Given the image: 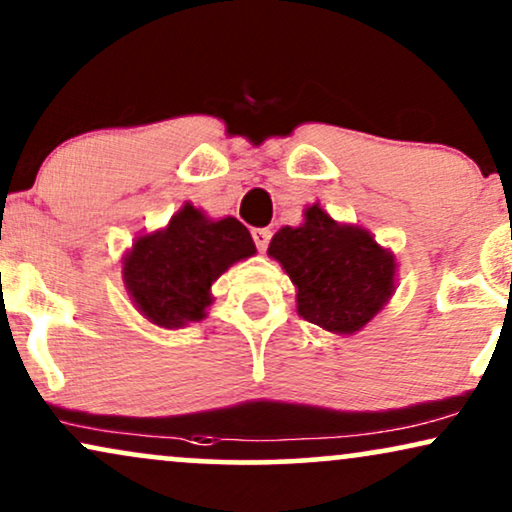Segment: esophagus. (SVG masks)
Listing matches in <instances>:
<instances>
[{"mask_svg":"<svg viewBox=\"0 0 512 512\" xmlns=\"http://www.w3.org/2000/svg\"><path fill=\"white\" fill-rule=\"evenodd\" d=\"M252 241H255L257 250L264 252L269 248V241H271V231L269 229H252Z\"/></svg>","mask_w":512,"mask_h":512,"instance_id":"34e87169","label":"esophagus"}]
</instances>
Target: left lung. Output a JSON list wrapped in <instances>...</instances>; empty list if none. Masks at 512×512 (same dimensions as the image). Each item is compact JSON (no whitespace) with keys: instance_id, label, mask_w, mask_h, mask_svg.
<instances>
[{"instance_id":"obj_1","label":"left lung","mask_w":512,"mask_h":512,"mask_svg":"<svg viewBox=\"0 0 512 512\" xmlns=\"http://www.w3.org/2000/svg\"><path fill=\"white\" fill-rule=\"evenodd\" d=\"M297 288V314L328 333L361 331L394 293L397 262L354 224H338L319 203L300 226H283L269 243Z\"/></svg>"}]
</instances>
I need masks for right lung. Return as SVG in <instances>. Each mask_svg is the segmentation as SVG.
<instances>
[{"instance_id":"add662e5","label":"right lung","mask_w":512,"mask_h":512,"mask_svg":"<svg viewBox=\"0 0 512 512\" xmlns=\"http://www.w3.org/2000/svg\"><path fill=\"white\" fill-rule=\"evenodd\" d=\"M255 252L250 231L236 217L210 219L184 203L165 229L134 241L122 260V281L148 321L181 328L205 319L212 283Z\"/></svg>"}]
</instances>
